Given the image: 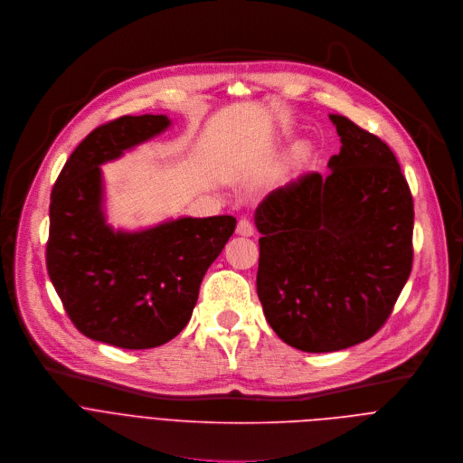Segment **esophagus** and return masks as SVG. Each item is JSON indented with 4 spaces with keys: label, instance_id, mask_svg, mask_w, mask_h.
Returning a JSON list of instances; mask_svg holds the SVG:
<instances>
[{
    "label": "esophagus",
    "instance_id": "esophagus-1",
    "mask_svg": "<svg viewBox=\"0 0 463 463\" xmlns=\"http://www.w3.org/2000/svg\"><path fill=\"white\" fill-rule=\"evenodd\" d=\"M237 233L242 237H251L253 235V224L248 219H241L237 222Z\"/></svg>",
    "mask_w": 463,
    "mask_h": 463
}]
</instances>
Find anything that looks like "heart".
<instances>
[{
	"label": "heart",
	"mask_w": 463,
	"mask_h": 463,
	"mask_svg": "<svg viewBox=\"0 0 463 463\" xmlns=\"http://www.w3.org/2000/svg\"><path fill=\"white\" fill-rule=\"evenodd\" d=\"M298 155H299V153H298Z\"/></svg>",
	"instance_id": "heart-1"
}]
</instances>
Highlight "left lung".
I'll return each mask as SVG.
<instances>
[{
	"instance_id": "left-lung-1",
	"label": "left lung",
	"mask_w": 463,
	"mask_h": 463,
	"mask_svg": "<svg viewBox=\"0 0 463 463\" xmlns=\"http://www.w3.org/2000/svg\"><path fill=\"white\" fill-rule=\"evenodd\" d=\"M341 149L330 173H308L257 206V296L266 321L303 352L373 337L412 268L414 206L391 147L328 115Z\"/></svg>"
}]
</instances>
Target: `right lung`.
Masks as SVG:
<instances>
[{
    "instance_id": "add662e5",
    "label": "right lung",
    "mask_w": 463,
    "mask_h": 463,
    "mask_svg": "<svg viewBox=\"0 0 463 463\" xmlns=\"http://www.w3.org/2000/svg\"><path fill=\"white\" fill-rule=\"evenodd\" d=\"M171 126L165 115L120 117L89 133L51 194L47 269L72 325L118 348H155L192 319L203 277L235 232V217H178L115 230L100 165Z\"/></svg>"
}]
</instances>
